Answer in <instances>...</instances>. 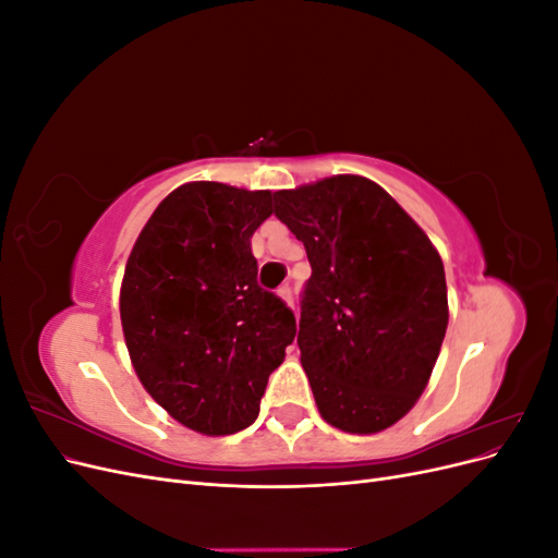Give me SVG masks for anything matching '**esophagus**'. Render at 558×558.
<instances>
[{"label":"esophagus","instance_id":"34e87169","mask_svg":"<svg viewBox=\"0 0 558 558\" xmlns=\"http://www.w3.org/2000/svg\"><path fill=\"white\" fill-rule=\"evenodd\" d=\"M277 293H279V298L286 302V305H291V307H293V289H291L289 283H283Z\"/></svg>","mask_w":558,"mask_h":558}]
</instances>
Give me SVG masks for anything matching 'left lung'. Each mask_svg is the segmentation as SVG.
Here are the masks:
<instances>
[{"instance_id":"1","label":"left lung","mask_w":558,"mask_h":558,"mask_svg":"<svg viewBox=\"0 0 558 558\" xmlns=\"http://www.w3.org/2000/svg\"><path fill=\"white\" fill-rule=\"evenodd\" d=\"M275 216L312 265L298 347L320 416L359 435L393 426L424 393L447 332L440 253L359 174L277 191Z\"/></svg>"}]
</instances>
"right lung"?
Instances as JSON below:
<instances>
[{
    "label": "right lung",
    "instance_id": "1",
    "mask_svg": "<svg viewBox=\"0 0 558 558\" xmlns=\"http://www.w3.org/2000/svg\"><path fill=\"white\" fill-rule=\"evenodd\" d=\"M272 193L191 181L167 195L134 242L121 324L142 386L185 428L230 435L258 416L295 316L258 286L251 238Z\"/></svg>",
    "mask_w": 558,
    "mask_h": 558
}]
</instances>
